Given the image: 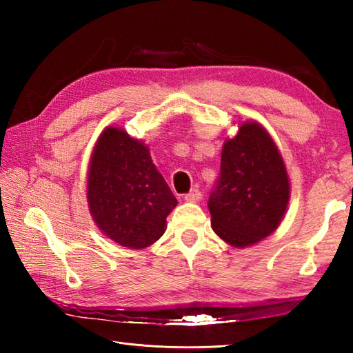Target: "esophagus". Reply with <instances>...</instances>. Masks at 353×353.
<instances>
[{"mask_svg": "<svg viewBox=\"0 0 353 353\" xmlns=\"http://www.w3.org/2000/svg\"><path fill=\"white\" fill-rule=\"evenodd\" d=\"M185 200L190 201V203H197L201 200V192L197 188H194L188 194H185Z\"/></svg>", "mask_w": 353, "mask_h": 353, "instance_id": "obj_1", "label": "esophagus"}]
</instances>
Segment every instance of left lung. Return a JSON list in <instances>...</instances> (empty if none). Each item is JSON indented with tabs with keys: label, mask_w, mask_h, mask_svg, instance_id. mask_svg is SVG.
<instances>
[{
	"label": "left lung",
	"mask_w": 353,
	"mask_h": 353,
	"mask_svg": "<svg viewBox=\"0 0 353 353\" xmlns=\"http://www.w3.org/2000/svg\"><path fill=\"white\" fill-rule=\"evenodd\" d=\"M290 200V181L274 141L259 123L239 125L221 150V170L209 196L212 229L244 249L279 226Z\"/></svg>",
	"instance_id": "left-lung-1"
}]
</instances>
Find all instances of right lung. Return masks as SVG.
<instances>
[{"label": "right lung", "instance_id": "right-lung-1", "mask_svg": "<svg viewBox=\"0 0 353 353\" xmlns=\"http://www.w3.org/2000/svg\"><path fill=\"white\" fill-rule=\"evenodd\" d=\"M88 205L97 226L112 241L144 249L159 239L176 208L167 182L144 142L118 127H106L88 171Z\"/></svg>", "mask_w": 353, "mask_h": 353}]
</instances>
